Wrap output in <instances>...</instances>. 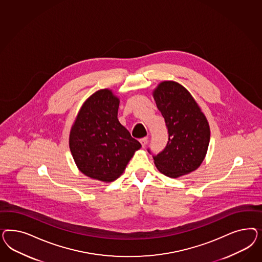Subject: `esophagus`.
Here are the masks:
<instances>
[{"label":"esophagus","mask_w":262,"mask_h":262,"mask_svg":"<svg viewBox=\"0 0 262 262\" xmlns=\"http://www.w3.org/2000/svg\"><path fill=\"white\" fill-rule=\"evenodd\" d=\"M147 142H148V137H144V138L140 139V143H141V145H142L143 147L147 144Z\"/></svg>","instance_id":"esophagus-1"}]
</instances>
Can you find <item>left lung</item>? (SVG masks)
<instances>
[{
  "mask_svg": "<svg viewBox=\"0 0 262 262\" xmlns=\"http://www.w3.org/2000/svg\"><path fill=\"white\" fill-rule=\"evenodd\" d=\"M151 94L169 134L166 148L154 157V162L161 174L178 179L203 163L210 140L209 124L194 97L181 83L163 80Z\"/></svg>",
  "mask_w": 262,
  "mask_h": 262,
  "instance_id": "8db88e82",
  "label": "left lung"
}]
</instances>
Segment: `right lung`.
<instances>
[{
  "instance_id": "1",
  "label": "right lung",
  "mask_w": 262,
  "mask_h": 262,
  "mask_svg": "<svg viewBox=\"0 0 262 262\" xmlns=\"http://www.w3.org/2000/svg\"><path fill=\"white\" fill-rule=\"evenodd\" d=\"M119 103L111 89L96 91L81 104L70 129L69 147L78 169L103 183L117 180L141 148L117 118Z\"/></svg>"
}]
</instances>
